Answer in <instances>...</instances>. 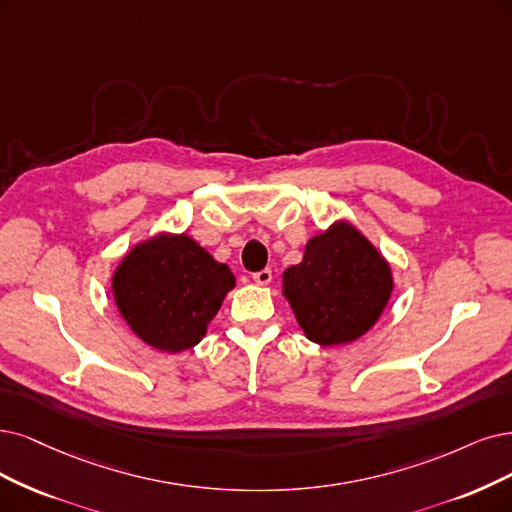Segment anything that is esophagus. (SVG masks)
<instances>
[{
    "mask_svg": "<svg viewBox=\"0 0 512 512\" xmlns=\"http://www.w3.org/2000/svg\"><path fill=\"white\" fill-rule=\"evenodd\" d=\"M253 280L257 282V285H268V282L272 280V270L270 268H263L259 272L253 274Z\"/></svg>",
    "mask_w": 512,
    "mask_h": 512,
    "instance_id": "obj_1",
    "label": "esophagus"
}]
</instances>
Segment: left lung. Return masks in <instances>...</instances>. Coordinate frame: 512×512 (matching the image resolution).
<instances>
[{"instance_id":"8db88e82","label":"left lung","mask_w":512,"mask_h":512,"mask_svg":"<svg viewBox=\"0 0 512 512\" xmlns=\"http://www.w3.org/2000/svg\"><path fill=\"white\" fill-rule=\"evenodd\" d=\"M390 291V266L348 223L312 238L304 261L285 272L297 323L320 346L361 337L380 318Z\"/></svg>"}]
</instances>
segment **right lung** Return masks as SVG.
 Wrapping results in <instances>:
<instances>
[{
	"label": "right lung",
	"instance_id": "right-lung-1",
	"mask_svg": "<svg viewBox=\"0 0 512 512\" xmlns=\"http://www.w3.org/2000/svg\"><path fill=\"white\" fill-rule=\"evenodd\" d=\"M234 276L189 236H158L132 249L113 276V297L130 329L164 352L196 346Z\"/></svg>",
	"mask_w": 512,
	"mask_h": 512
}]
</instances>
